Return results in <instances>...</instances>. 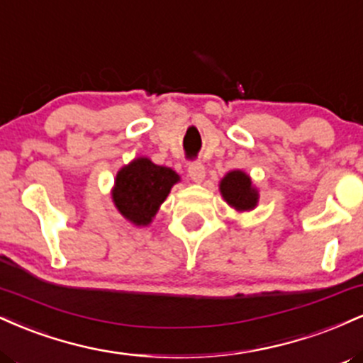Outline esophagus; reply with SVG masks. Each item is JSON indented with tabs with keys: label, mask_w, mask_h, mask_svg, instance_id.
I'll list each match as a JSON object with an SVG mask.
<instances>
[{
	"label": "esophagus",
	"mask_w": 363,
	"mask_h": 363,
	"mask_svg": "<svg viewBox=\"0 0 363 363\" xmlns=\"http://www.w3.org/2000/svg\"><path fill=\"white\" fill-rule=\"evenodd\" d=\"M187 174L194 182H201L205 179V165L201 162H191L189 167H187Z\"/></svg>",
	"instance_id": "1"
}]
</instances>
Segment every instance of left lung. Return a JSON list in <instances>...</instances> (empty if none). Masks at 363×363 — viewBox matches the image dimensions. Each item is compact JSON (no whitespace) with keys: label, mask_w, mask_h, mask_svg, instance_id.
Here are the masks:
<instances>
[{"label":"left lung","mask_w":363,"mask_h":363,"mask_svg":"<svg viewBox=\"0 0 363 363\" xmlns=\"http://www.w3.org/2000/svg\"><path fill=\"white\" fill-rule=\"evenodd\" d=\"M220 193L225 201L235 210L245 211L252 210L257 203V191L252 187L249 176H245L240 170L228 172L220 182Z\"/></svg>","instance_id":"left-lung-1"}]
</instances>
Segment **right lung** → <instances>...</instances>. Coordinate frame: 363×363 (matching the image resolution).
Listing matches in <instances>:
<instances>
[{
  "instance_id": "right-lung-1",
  "label": "right lung",
  "mask_w": 363,
  "mask_h": 363,
  "mask_svg": "<svg viewBox=\"0 0 363 363\" xmlns=\"http://www.w3.org/2000/svg\"><path fill=\"white\" fill-rule=\"evenodd\" d=\"M177 181L172 169L155 165L148 158H136L119 170L112 198L129 222L148 225Z\"/></svg>"
}]
</instances>
